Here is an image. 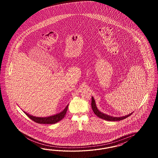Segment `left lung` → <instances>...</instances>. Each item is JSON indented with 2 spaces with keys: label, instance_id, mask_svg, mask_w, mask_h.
<instances>
[{
  "label": "left lung",
  "instance_id": "1",
  "mask_svg": "<svg viewBox=\"0 0 158 158\" xmlns=\"http://www.w3.org/2000/svg\"><path fill=\"white\" fill-rule=\"evenodd\" d=\"M91 108L92 110H93L94 113L96 114L98 117H99L101 119L105 120H108V121H118V120H121L124 119H126V118L129 117L130 115L133 114L131 113L129 115H126L124 116H122V117H113L111 116L110 115H106L105 114L102 113L100 110H98L96 106V102H95V100L94 99V98L92 97H91Z\"/></svg>",
  "mask_w": 158,
  "mask_h": 158
}]
</instances>
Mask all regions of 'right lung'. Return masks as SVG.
I'll return each instance as SVG.
<instances>
[{
    "mask_svg": "<svg viewBox=\"0 0 158 158\" xmlns=\"http://www.w3.org/2000/svg\"><path fill=\"white\" fill-rule=\"evenodd\" d=\"M68 105H67L65 108L60 113L56 114V115H52L48 117H44V118H41V117H36L32 115H29L28 114L24 112L25 115H27L31 120H32L34 122L40 123V124H54L56 123H57L58 122L60 121L61 120L64 118L65 115L66 114L67 110H68Z\"/></svg>",
    "mask_w": 158,
    "mask_h": 158,
    "instance_id": "add662e5",
    "label": "right lung"
}]
</instances>
